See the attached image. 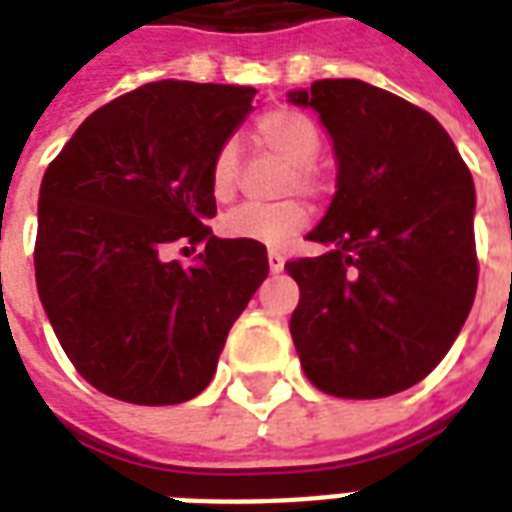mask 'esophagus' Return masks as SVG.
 Segmentation results:
<instances>
[{"label": "esophagus", "instance_id": "1", "mask_svg": "<svg viewBox=\"0 0 512 512\" xmlns=\"http://www.w3.org/2000/svg\"><path fill=\"white\" fill-rule=\"evenodd\" d=\"M268 268H271V274H279L285 268V257L279 252H268Z\"/></svg>", "mask_w": 512, "mask_h": 512}]
</instances>
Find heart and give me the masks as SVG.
<instances>
[{"label":"heart","mask_w":512,"mask_h":512,"mask_svg":"<svg viewBox=\"0 0 512 512\" xmlns=\"http://www.w3.org/2000/svg\"><path fill=\"white\" fill-rule=\"evenodd\" d=\"M257 136L277 156L290 164L288 189L315 191V175L310 164L321 150V131L307 115L277 109L260 117ZM238 178V145L227 139L219 145L211 164V191L216 200H227L235 191ZM307 224V208L296 200L282 202H244L222 219V233L227 238H244L263 246H282Z\"/></svg>","instance_id":"1"}]
</instances>
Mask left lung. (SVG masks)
Segmentation results:
<instances>
[{
	"label": "left lung",
	"instance_id": "8db88e82",
	"mask_svg": "<svg viewBox=\"0 0 512 512\" xmlns=\"http://www.w3.org/2000/svg\"><path fill=\"white\" fill-rule=\"evenodd\" d=\"M288 101L318 112L337 158V191L307 235L326 252L285 263L301 290L296 354L326 395H397L439 365L472 310V175L436 117L381 87L321 79Z\"/></svg>",
	"mask_w": 512,
	"mask_h": 512
}]
</instances>
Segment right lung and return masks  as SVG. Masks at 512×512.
I'll use <instances>...</instances> for the list:
<instances>
[{"instance_id":"obj_1","label":"right lung","mask_w":512,"mask_h":512,"mask_svg":"<svg viewBox=\"0 0 512 512\" xmlns=\"http://www.w3.org/2000/svg\"><path fill=\"white\" fill-rule=\"evenodd\" d=\"M255 87L153 82L76 128L43 175L35 282L84 381L136 406L211 384L227 332L268 277L266 246L216 238L211 164ZM175 240L205 243L191 267Z\"/></svg>"}]
</instances>
